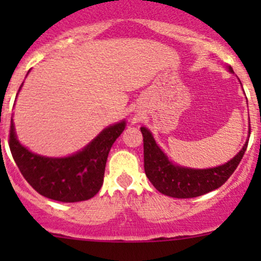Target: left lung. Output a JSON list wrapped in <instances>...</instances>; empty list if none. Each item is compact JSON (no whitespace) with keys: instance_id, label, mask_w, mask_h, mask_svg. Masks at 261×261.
I'll return each instance as SVG.
<instances>
[{"instance_id":"left-lung-1","label":"left lung","mask_w":261,"mask_h":261,"mask_svg":"<svg viewBox=\"0 0 261 261\" xmlns=\"http://www.w3.org/2000/svg\"><path fill=\"white\" fill-rule=\"evenodd\" d=\"M233 72L232 68H228ZM144 138V169L152 186L165 196L194 198L220 188L232 175L246 151L247 143L226 164L210 169H191L175 165L155 143L151 133L140 127Z\"/></svg>"}]
</instances>
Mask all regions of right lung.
Here are the masks:
<instances>
[{
	"label": "right lung",
	"mask_w": 261,
	"mask_h": 261,
	"mask_svg": "<svg viewBox=\"0 0 261 261\" xmlns=\"http://www.w3.org/2000/svg\"><path fill=\"white\" fill-rule=\"evenodd\" d=\"M125 126V121L109 126L70 156L48 158L34 154L18 143L11 120L9 145L21 174L38 193L54 201L81 202L101 189L109 152Z\"/></svg>",
	"instance_id": "1"
}]
</instances>
